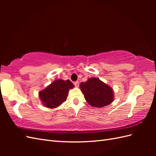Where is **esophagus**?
Masks as SVG:
<instances>
[{"label": "esophagus", "mask_w": 156, "mask_h": 156, "mask_svg": "<svg viewBox=\"0 0 156 156\" xmlns=\"http://www.w3.org/2000/svg\"><path fill=\"white\" fill-rule=\"evenodd\" d=\"M74 84L75 85L76 87H78V86H79V82H78V81L74 82Z\"/></svg>", "instance_id": "1"}]
</instances>
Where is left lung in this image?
Returning <instances> with one entry per match:
<instances>
[{"label":"left lung","instance_id":"8db88e82","mask_svg":"<svg viewBox=\"0 0 156 156\" xmlns=\"http://www.w3.org/2000/svg\"><path fill=\"white\" fill-rule=\"evenodd\" d=\"M80 90L86 101L92 107H102L113 101V91L98 78H91L80 83Z\"/></svg>","mask_w":156,"mask_h":156}]
</instances>
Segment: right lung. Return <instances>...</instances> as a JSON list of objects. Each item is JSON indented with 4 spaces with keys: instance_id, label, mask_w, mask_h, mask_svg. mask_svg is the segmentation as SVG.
Listing matches in <instances>:
<instances>
[{
    "instance_id": "right-lung-1",
    "label": "right lung",
    "mask_w": 156,
    "mask_h": 156,
    "mask_svg": "<svg viewBox=\"0 0 156 156\" xmlns=\"http://www.w3.org/2000/svg\"><path fill=\"white\" fill-rule=\"evenodd\" d=\"M74 87L69 80H56L39 92V98L48 108H55L66 101L68 90Z\"/></svg>"
}]
</instances>
